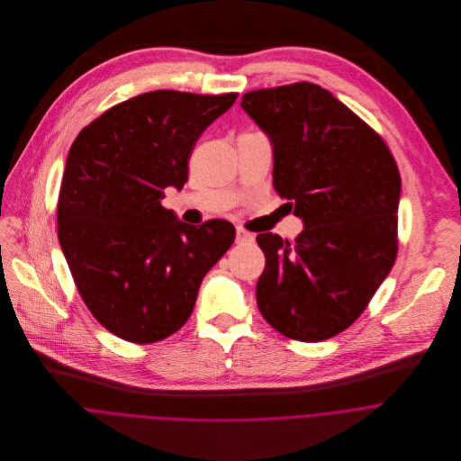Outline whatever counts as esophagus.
Returning <instances> with one entry per match:
<instances>
[{
	"instance_id": "esophagus-1",
	"label": "esophagus",
	"mask_w": 461,
	"mask_h": 461,
	"mask_svg": "<svg viewBox=\"0 0 461 461\" xmlns=\"http://www.w3.org/2000/svg\"><path fill=\"white\" fill-rule=\"evenodd\" d=\"M236 241L238 243H252L254 241V234L245 230V229H241V227H238L236 229Z\"/></svg>"
}]
</instances>
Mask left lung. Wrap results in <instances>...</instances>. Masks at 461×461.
<instances>
[{"mask_svg":"<svg viewBox=\"0 0 461 461\" xmlns=\"http://www.w3.org/2000/svg\"><path fill=\"white\" fill-rule=\"evenodd\" d=\"M241 108L271 143L275 192L303 221L294 243L258 236L259 311L285 337L325 340L364 312L394 266L397 165L384 140L320 85L254 90Z\"/></svg>","mask_w":461,"mask_h":461,"instance_id":"8db88e82","label":"left lung"}]
</instances>
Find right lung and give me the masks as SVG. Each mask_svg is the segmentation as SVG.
Instances as JSON below:
<instances>
[{
	"label": "right lung",
	"mask_w": 461,
	"mask_h": 461,
	"mask_svg": "<svg viewBox=\"0 0 461 461\" xmlns=\"http://www.w3.org/2000/svg\"><path fill=\"white\" fill-rule=\"evenodd\" d=\"M236 97L147 92L104 112L68 149L59 241L83 302L124 340L181 329L202 278L234 243L232 223L190 225L161 200L185 186L194 143Z\"/></svg>",
	"instance_id": "right-lung-1"
}]
</instances>
